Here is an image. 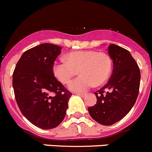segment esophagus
Segmentation results:
<instances>
[{
    "mask_svg": "<svg viewBox=\"0 0 152 152\" xmlns=\"http://www.w3.org/2000/svg\"><path fill=\"white\" fill-rule=\"evenodd\" d=\"M76 95H79L80 97H84L86 95L85 93H80V92H78V93H76Z\"/></svg>",
    "mask_w": 152,
    "mask_h": 152,
    "instance_id": "34e87169",
    "label": "esophagus"
}]
</instances>
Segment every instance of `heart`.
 <instances>
[{
  "instance_id": "1",
  "label": "heart",
  "mask_w": 152,
  "mask_h": 152,
  "mask_svg": "<svg viewBox=\"0 0 152 152\" xmlns=\"http://www.w3.org/2000/svg\"><path fill=\"white\" fill-rule=\"evenodd\" d=\"M65 60L55 62L52 71L60 82L68 84L79 70L81 75L69 84V88L74 92H85L95 84H103L111 73V59L103 52L76 51L67 54Z\"/></svg>"
}]
</instances>
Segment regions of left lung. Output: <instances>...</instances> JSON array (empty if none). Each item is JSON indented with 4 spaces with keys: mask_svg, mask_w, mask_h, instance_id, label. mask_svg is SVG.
<instances>
[{
    "mask_svg": "<svg viewBox=\"0 0 152 152\" xmlns=\"http://www.w3.org/2000/svg\"><path fill=\"white\" fill-rule=\"evenodd\" d=\"M108 52L113 61L111 78L95 92L96 104L88 108L91 117L103 125H111L128 114L138 97L140 80L138 64L128 50L111 44Z\"/></svg>",
    "mask_w": 152,
    "mask_h": 152,
    "instance_id": "obj_1",
    "label": "left lung"
}]
</instances>
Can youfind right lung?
Masks as SVG:
<instances>
[{
    "label": "right lung",
    "mask_w": 152,
    "mask_h": 152,
    "mask_svg": "<svg viewBox=\"0 0 152 152\" xmlns=\"http://www.w3.org/2000/svg\"><path fill=\"white\" fill-rule=\"evenodd\" d=\"M61 49L48 43L31 48L24 52L13 73L19 108L29 122L44 130L55 128L62 122L72 95L52 71Z\"/></svg>",
    "instance_id": "1"
}]
</instances>
